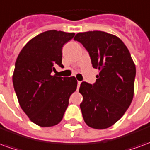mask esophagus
<instances>
[{"instance_id": "34e87169", "label": "esophagus", "mask_w": 150, "mask_h": 150, "mask_svg": "<svg viewBox=\"0 0 150 150\" xmlns=\"http://www.w3.org/2000/svg\"><path fill=\"white\" fill-rule=\"evenodd\" d=\"M80 84H81V82L80 81H78V85H77V89L79 90V88L80 87Z\"/></svg>"}]
</instances>
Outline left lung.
<instances>
[{
  "label": "left lung",
  "mask_w": 150,
  "mask_h": 150,
  "mask_svg": "<svg viewBox=\"0 0 150 150\" xmlns=\"http://www.w3.org/2000/svg\"><path fill=\"white\" fill-rule=\"evenodd\" d=\"M88 50L93 68L100 70L93 84L82 82L83 117L89 127L107 129L117 122L133 98L136 67L121 40L103 31L78 33L74 38Z\"/></svg>",
  "instance_id": "obj_1"
}]
</instances>
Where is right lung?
Instances as JSON below:
<instances>
[{
  "label": "right lung",
  "instance_id": "obj_1",
  "mask_svg": "<svg viewBox=\"0 0 150 150\" xmlns=\"http://www.w3.org/2000/svg\"><path fill=\"white\" fill-rule=\"evenodd\" d=\"M74 33L55 30L38 34L22 48L15 62L13 83L21 109L32 122L51 127L62 120L69 98L77 88L72 77L52 75L63 67L62 49Z\"/></svg>",
  "mask_w": 150,
  "mask_h": 150
}]
</instances>
